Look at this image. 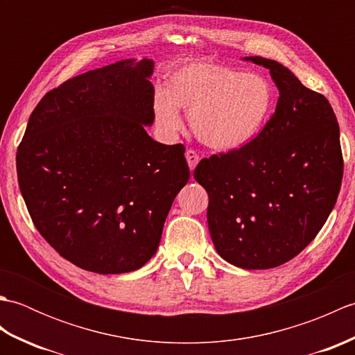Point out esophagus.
Here are the masks:
<instances>
[{
  "instance_id": "1",
  "label": "esophagus",
  "mask_w": 355,
  "mask_h": 355,
  "mask_svg": "<svg viewBox=\"0 0 355 355\" xmlns=\"http://www.w3.org/2000/svg\"><path fill=\"white\" fill-rule=\"evenodd\" d=\"M186 160H187V164H189V169L193 171L195 166H197L198 162H200V155L195 153L193 149H187L186 150Z\"/></svg>"
}]
</instances>
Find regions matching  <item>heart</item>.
Here are the masks:
<instances>
[{
	"mask_svg": "<svg viewBox=\"0 0 355 355\" xmlns=\"http://www.w3.org/2000/svg\"><path fill=\"white\" fill-rule=\"evenodd\" d=\"M178 108L189 112L191 128L201 143L216 150H235L266 128L275 108V89L258 73L192 62L171 74L168 92L155 93V120L166 134L182 128Z\"/></svg>",
	"mask_w": 355,
	"mask_h": 355,
	"instance_id": "obj_1",
	"label": "heart"
}]
</instances>
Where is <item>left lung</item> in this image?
Wrapping results in <instances>:
<instances>
[{"mask_svg":"<svg viewBox=\"0 0 355 355\" xmlns=\"http://www.w3.org/2000/svg\"><path fill=\"white\" fill-rule=\"evenodd\" d=\"M275 114L247 146L202 158L193 177L209 193L216 252L245 270L275 268L311 243L333 210L343 177L340 130L325 96L276 61Z\"/></svg>","mask_w":355,"mask_h":355,"instance_id":"left-lung-1","label":"left lung"}]
</instances>
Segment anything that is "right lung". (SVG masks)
I'll return each mask as SVG.
<instances>
[{"label": "right lung", "mask_w": 355, "mask_h": 355, "mask_svg": "<svg viewBox=\"0 0 355 355\" xmlns=\"http://www.w3.org/2000/svg\"><path fill=\"white\" fill-rule=\"evenodd\" d=\"M150 59H126L51 89L17 153L32 221L55 250L101 275L153 258L173 198L189 180L183 145H163L154 122Z\"/></svg>", "instance_id": "right-lung-1"}]
</instances>
